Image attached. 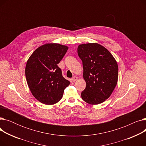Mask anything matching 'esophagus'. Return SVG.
Wrapping results in <instances>:
<instances>
[{"label": "esophagus", "instance_id": "esophagus-1", "mask_svg": "<svg viewBox=\"0 0 146 146\" xmlns=\"http://www.w3.org/2000/svg\"><path fill=\"white\" fill-rule=\"evenodd\" d=\"M78 79V77H73L72 79V82H75V81H76Z\"/></svg>", "mask_w": 146, "mask_h": 146}]
</instances>
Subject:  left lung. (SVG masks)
Here are the masks:
<instances>
[{"instance_id":"left-lung-1","label":"left lung","mask_w":146,"mask_h":146,"mask_svg":"<svg viewBox=\"0 0 146 146\" xmlns=\"http://www.w3.org/2000/svg\"><path fill=\"white\" fill-rule=\"evenodd\" d=\"M78 54L82 61L86 86L81 94L90 105L101 104L110 98L117 86L118 66L111 53L98 43L79 45Z\"/></svg>"}]
</instances>
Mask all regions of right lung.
I'll return each instance as SVG.
<instances>
[{
  "instance_id": "1",
  "label": "right lung",
  "mask_w": 146,
  "mask_h": 146,
  "mask_svg": "<svg viewBox=\"0 0 146 146\" xmlns=\"http://www.w3.org/2000/svg\"><path fill=\"white\" fill-rule=\"evenodd\" d=\"M68 48L60 44H45L37 48L27 61L25 76L28 86L35 99L44 104L57 103L70 85L57 66Z\"/></svg>"
}]
</instances>
